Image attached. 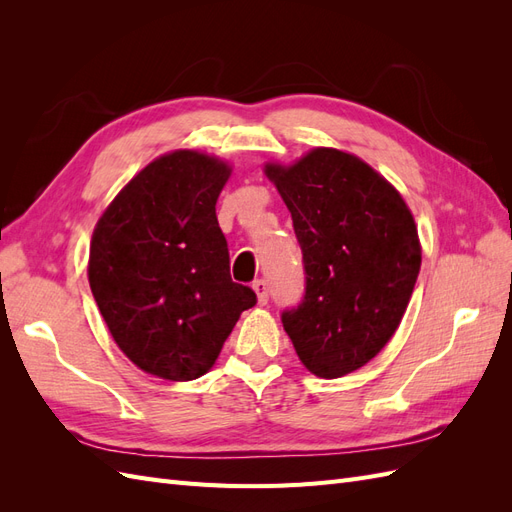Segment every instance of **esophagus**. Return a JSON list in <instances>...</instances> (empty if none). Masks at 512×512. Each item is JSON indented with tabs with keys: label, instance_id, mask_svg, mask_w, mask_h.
Listing matches in <instances>:
<instances>
[{
	"label": "esophagus",
	"instance_id": "esophagus-1",
	"mask_svg": "<svg viewBox=\"0 0 512 512\" xmlns=\"http://www.w3.org/2000/svg\"><path fill=\"white\" fill-rule=\"evenodd\" d=\"M252 288H254V292H256L258 303L265 305V303L269 301V286H267V282H265V280H256Z\"/></svg>",
	"mask_w": 512,
	"mask_h": 512
}]
</instances>
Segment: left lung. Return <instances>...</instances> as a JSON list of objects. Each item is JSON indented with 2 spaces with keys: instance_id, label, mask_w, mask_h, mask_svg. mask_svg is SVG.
<instances>
[{
  "instance_id": "1",
  "label": "left lung",
  "mask_w": 512,
  "mask_h": 512,
  "mask_svg": "<svg viewBox=\"0 0 512 512\" xmlns=\"http://www.w3.org/2000/svg\"><path fill=\"white\" fill-rule=\"evenodd\" d=\"M303 252V301L282 322L301 363L342 378L386 346L421 271V243L404 198L352 153L312 149L267 164Z\"/></svg>"
}]
</instances>
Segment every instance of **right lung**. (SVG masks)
<instances>
[{
    "label": "right lung",
    "instance_id": "right-lung-1",
    "mask_svg": "<svg viewBox=\"0 0 512 512\" xmlns=\"http://www.w3.org/2000/svg\"><path fill=\"white\" fill-rule=\"evenodd\" d=\"M230 166L192 149L153 160L106 207L89 247V286L115 344L151 376H205L250 286L230 280L215 203Z\"/></svg>",
    "mask_w": 512,
    "mask_h": 512
}]
</instances>
